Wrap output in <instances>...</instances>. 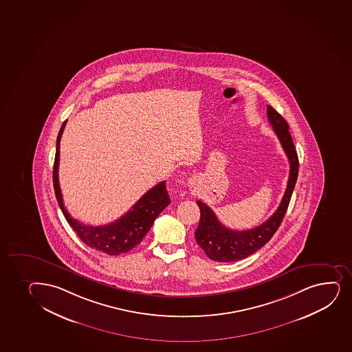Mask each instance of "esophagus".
I'll return each mask as SVG.
<instances>
[{
	"label": "esophagus",
	"mask_w": 352,
	"mask_h": 352,
	"mask_svg": "<svg viewBox=\"0 0 352 352\" xmlns=\"http://www.w3.org/2000/svg\"><path fill=\"white\" fill-rule=\"evenodd\" d=\"M190 185H192V184H193V179H190Z\"/></svg>",
	"instance_id": "esophagus-1"
}]
</instances>
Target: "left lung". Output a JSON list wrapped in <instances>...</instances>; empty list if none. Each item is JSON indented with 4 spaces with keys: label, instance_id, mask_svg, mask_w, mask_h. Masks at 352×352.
Listing matches in <instances>:
<instances>
[{
    "label": "left lung",
    "instance_id": "obj_1",
    "mask_svg": "<svg viewBox=\"0 0 352 352\" xmlns=\"http://www.w3.org/2000/svg\"><path fill=\"white\" fill-rule=\"evenodd\" d=\"M267 116L290 164V172L285 195L276 212L269 217L267 221L257 226L253 230H233L227 228L217 220V215L208 206L198 200L197 204L200 208V222L194 233L195 240L204 249L206 255L217 262L242 260L262 248L278 230L285 212L288 210L292 190L298 175V157L289 132L288 122H285V119L275 109L269 105L267 107Z\"/></svg>",
    "mask_w": 352,
    "mask_h": 352
}]
</instances>
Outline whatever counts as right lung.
Returning a JSON list of instances; mask_svg holds the SVG:
<instances>
[{
  "label": "right lung",
  "mask_w": 352,
  "mask_h": 352,
  "mask_svg": "<svg viewBox=\"0 0 352 352\" xmlns=\"http://www.w3.org/2000/svg\"><path fill=\"white\" fill-rule=\"evenodd\" d=\"M65 124L67 120L63 122L60 133L57 135L55 162L52 172L56 199L60 210L67 219V223L72 226V230H75L79 239L85 245L107 255L127 253L142 241V239L153 225L154 220L167 206L170 205V199L167 193L166 182H159L158 185L147 190L146 193L132 206V208L127 213L109 225L89 226L80 223L74 219L65 208L58 182L60 142Z\"/></svg>",
  "instance_id": "right-lung-1"
}]
</instances>
